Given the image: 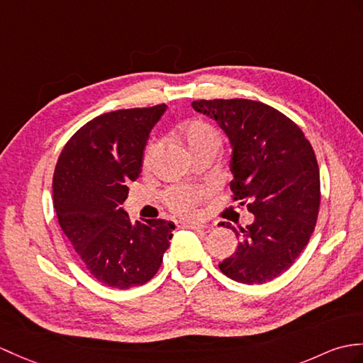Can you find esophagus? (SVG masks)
Wrapping results in <instances>:
<instances>
[{
  "label": "esophagus",
  "mask_w": 363,
  "mask_h": 363,
  "mask_svg": "<svg viewBox=\"0 0 363 363\" xmlns=\"http://www.w3.org/2000/svg\"><path fill=\"white\" fill-rule=\"evenodd\" d=\"M182 227H185V229H191V230H202V229H207V225H206V224L193 223V221L182 223Z\"/></svg>",
  "instance_id": "34e87169"
}]
</instances>
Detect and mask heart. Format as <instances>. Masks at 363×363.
Returning <instances> with one entry per match:
<instances>
[{
  "label": "heart",
  "mask_w": 363,
  "mask_h": 363,
  "mask_svg": "<svg viewBox=\"0 0 363 363\" xmlns=\"http://www.w3.org/2000/svg\"><path fill=\"white\" fill-rule=\"evenodd\" d=\"M181 136L195 157L206 153H218L223 143L221 133L212 123L204 121H190L184 123L181 126ZM157 148L159 143L156 140L148 143L145 153H143V167L148 168L153 164ZM206 195L207 189L201 187V185H174V187L165 190L164 201L167 207L173 210L174 213L184 215L191 213Z\"/></svg>",
  "instance_id": "b5f03b06"
}]
</instances>
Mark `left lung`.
Wrapping results in <instances>:
<instances>
[{
  "label": "left lung",
  "instance_id": "obj_1",
  "mask_svg": "<svg viewBox=\"0 0 363 363\" xmlns=\"http://www.w3.org/2000/svg\"><path fill=\"white\" fill-rule=\"evenodd\" d=\"M191 106L229 136L230 199L255 216L238 230L225 224L240 244L221 272L244 284L271 281L294 264L315 229L320 173L313 145L288 116L257 100L201 99Z\"/></svg>",
  "mask_w": 363,
  "mask_h": 363
}]
</instances>
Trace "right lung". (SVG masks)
Masks as SVG:
<instances>
[{"instance_id":"right-lung-1","label":"right lung","mask_w":363,"mask_h":363,"mask_svg":"<svg viewBox=\"0 0 363 363\" xmlns=\"http://www.w3.org/2000/svg\"><path fill=\"white\" fill-rule=\"evenodd\" d=\"M164 104L100 114L66 142L54 172V208L89 274L117 289L150 281L170 246L174 224L133 225L121 204L140 174L143 148Z\"/></svg>"}]
</instances>
